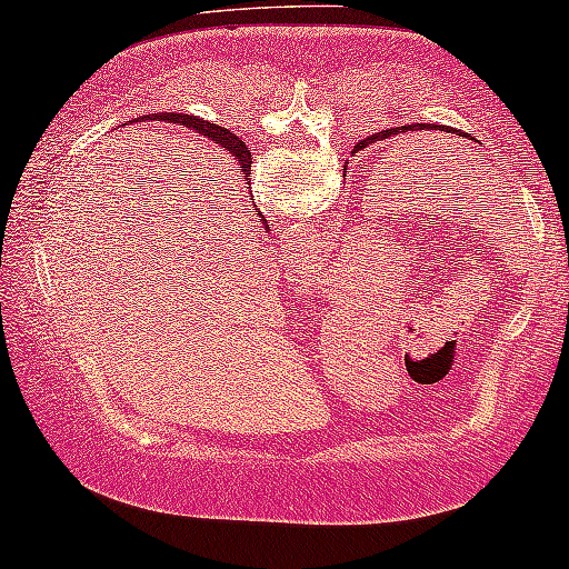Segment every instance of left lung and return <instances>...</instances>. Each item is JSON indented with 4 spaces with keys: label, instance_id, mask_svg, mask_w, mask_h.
Segmentation results:
<instances>
[{
    "label": "left lung",
    "instance_id": "8db88e82",
    "mask_svg": "<svg viewBox=\"0 0 569 569\" xmlns=\"http://www.w3.org/2000/svg\"><path fill=\"white\" fill-rule=\"evenodd\" d=\"M427 127H430V124H427ZM401 129H412V132H415V129L417 127H412V124H409V127H401ZM419 129H422V124H419ZM432 129H437V124H432ZM440 132H452V134H458V129H450V127H440ZM395 134H399V129H387V132H379V137L381 139H387V137H395ZM462 134V132H460ZM379 137H371V139H379ZM363 144H369V142H366V139H363V142H361V147Z\"/></svg>",
    "mask_w": 569,
    "mask_h": 569
}]
</instances>
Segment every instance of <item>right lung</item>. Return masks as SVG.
I'll return each mask as SVG.
<instances>
[{
	"label": "right lung",
	"instance_id": "obj_1",
	"mask_svg": "<svg viewBox=\"0 0 569 569\" xmlns=\"http://www.w3.org/2000/svg\"><path fill=\"white\" fill-rule=\"evenodd\" d=\"M157 121H172V124H180V127H188V129H196L198 134H203L208 139H213L218 147H223L226 152H229L236 162L241 164L243 170V178H249V170H251V152L249 147L241 142L239 137L231 134L229 129L211 124V121L206 119H198V117H190V113H157Z\"/></svg>",
	"mask_w": 569,
	"mask_h": 569
}]
</instances>
